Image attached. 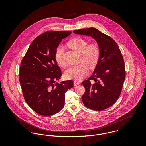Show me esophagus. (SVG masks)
<instances>
[{"instance_id": "1", "label": "esophagus", "mask_w": 146, "mask_h": 146, "mask_svg": "<svg viewBox=\"0 0 146 146\" xmlns=\"http://www.w3.org/2000/svg\"><path fill=\"white\" fill-rule=\"evenodd\" d=\"M80 84V83L79 82H77V81H76V80H74V86H77L78 85H79Z\"/></svg>"}]
</instances>
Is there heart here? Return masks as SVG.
<instances>
[{"label":"heart","mask_w":146,"mask_h":146,"mask_svg":"<svg viewBox=\"0 0 146 146\" xmlns=\"http://www.w3.org/2000/svg\"><path fill=\"white\" fill-rule=\"evenodd\" d=\"M68 45L82 54V61L85 63L68 68L64 72V76L68 79L80 81L88 74V65L90 68H93L97 64L100 57V47L96 43H91L87 45L86 41L79 38H74L70 40ZM63 50L62 46H58L56 49L54 55L56 62L61 67L66 66L63 59Z\"/></svg>","instance_id":"1"}]
</instances>
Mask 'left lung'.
<instances>
[{
	"label": "left lung",
	"instance_id": "obj_1",
	"mask_svg": "<svg viewBox=\"0 0 146 146\" xmlns=\"http://www.w3.org/2000/svg\"><path fill=\"white\" fill-rule=\"evenodd\" d=\"M76 34L93 38L100 49L98 62L92 75L82 82L85 92L82 96L88 108L102 111L119 98L125 78L124 61L115 41L94 27L74 30Z\"/></svg>",
	"mask_w": 146,
	"mask_h": 146
}]
</instances>
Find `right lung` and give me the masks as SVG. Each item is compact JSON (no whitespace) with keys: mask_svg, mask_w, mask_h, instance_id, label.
Returning a JSON list of instances; mask_svg holds the SVG:
<instances>
[{"mask_svg":"<svg viewBox=\"0 0 146 146\" xmlns=\"http://www.w3.org/2000/svg\"><path fill=\"white\" fill-rule=\"evenodd\" d=\"M71 31H49L36 38L21 62L20 82L28 105L42 116H51L64 106L65 93L74 86L72 80L56 83L62 76L55 52Z\"/></svg>","mask_w":146,"mask_h":146,"instance_id":"1","label":"right lung"}]
</instances>
